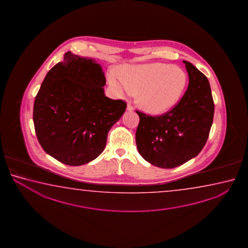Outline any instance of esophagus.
I'll use <instances>...</instances> for the list:
<instances>
[{"instance_id":"esophagus-1","label":"esophagus","mask_w":248,"mask_h":248,"mask_svg":"<svg viewBox=\"0 0 248 248\" xmlns=\"http://www.w3.org/2000/svg\"><path fill=\"white\" fill-rule=\"evenodd\" d=\"M126 110H127V111H129V112H132V111L134 110V108H133L132 105H130V104H127V106H126Z\"/></svg>"}]
</instances>
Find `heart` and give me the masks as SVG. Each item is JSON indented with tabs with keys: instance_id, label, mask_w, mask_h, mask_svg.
Returning a JSON list of instances; mask_svg holds the SVG:
<instances>
[{
	"instance_id": "obj_1",
	"label": "heart",
	"mask_w": 248,
	"mask_h": 248,
	"mask_svg": "<svg viewBox=\"0 0 248 248\" xmlns=\"http://www.w3.org/2000/svg\"><path fill=\"white\" fill-rule=\"evenodd\" d=\"M108 82L120 96L140 93L139 104L147 113L162 114L181 100L187 84L185 72L166 63L128 65L122 68V78L115 74Z\"/></svg>"
}]
</instances>
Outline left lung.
Segmentation results:
<instances>
[{"mask_svg":"<svg viewBox=\"0 0 248 248\" xmlns=\"http://www.w3.org/2000/svg\"><path fill=\"white\" fill-rule=\"evenodd\" d=\"M183 62L189 83L180 102L160 116L136 111L140 117L135 135L139 154L158 168H176L196 157L213 124L214 103L209 81L192 63Z\"/></svg>","mask_w":248,"mask_h":248,"instance_id":"left-lung-1","label":"left lung"}]
</instances>
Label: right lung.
Wrapping results in <instances>:
<instances>
[{"mask_svg": "<svg viewBox=\"0 0 248 248\" xmlns=\"http://www.w3.org/2000/svg\"><path fill=\"white\" fill-rule=\"evenodd\" d=\"M104 72L95 60L70 51L46 74L33 112L38 141L47 155L69 166L96 159L126 104L104 93Z\"/></svg>", "mask_w": 248, "mask_h": 248, "instance_id": "add662e5", "label": "right lung"}]
</instances>
